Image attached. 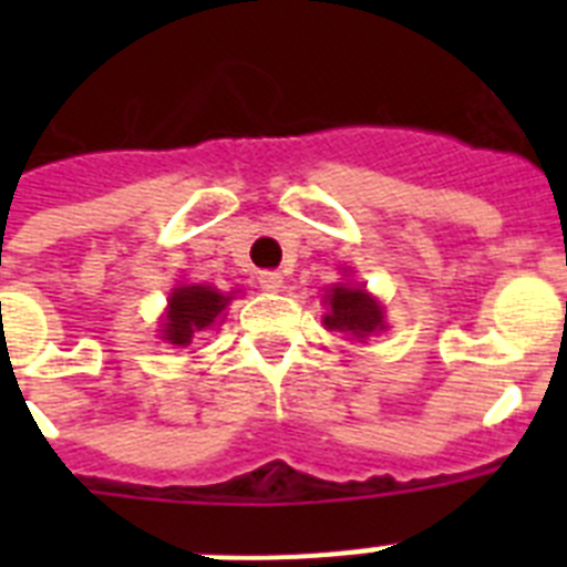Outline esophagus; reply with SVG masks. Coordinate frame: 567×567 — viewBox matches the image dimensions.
<instances>
[{"instance_id": "esophagus-1", "label": "esophagus", "mask_w": 567, "mask_h": 567, "mask_svg": "<svg viewBox=\"0 0 567 567\" xmlns=\"http://www.w3.org/2000/svg\"><path fill=\"white\" fill-rule=\"evenodd\" d=\"M258 284L264 292H278L284 287V275L278 269H264V272H258Z\"/></svg>"}]
</instances>
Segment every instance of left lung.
<instances>
[{
	"mask_svg": "<svg viewBox=\"0 0 567 567\" xmlns=\"http://www.w3.org/2000/svg\"><path fill=\"white\" fill-rule=\"evenodd\" d=\"M329 298V315L323 318L327 329H340L354 338H365L374 329H383V312L363 289L352 287H334Z\"/></svg>",
	"mask_w": 567,
	"mask_h": 567,
	"instance_id": "1",
	"label": "left lung"
}]
</instances>
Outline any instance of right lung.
I'll return each mask as SVG.
<instances>
[{"mask_svg":"<svg viewBox=\"0 0 567 567\" xmlns=\"http://www.w3.org/2000/svg\"><path fill=\"white\" fill-rule=\"evenodd\" d=\"M229 298L209 287H182L169 298L167 323H164V340L175 346H189L195 334H202L215 323V318L227 309Z\"/></svg>","mask_w":567,"mask_h":567,"instance_id":"right-lung-1","label":"right lung"}]
</instances>
